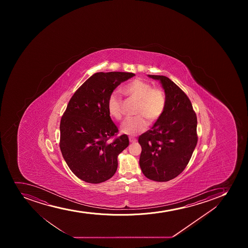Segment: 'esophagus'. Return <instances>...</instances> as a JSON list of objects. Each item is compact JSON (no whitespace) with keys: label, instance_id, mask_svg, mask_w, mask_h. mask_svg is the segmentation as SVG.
Masks as SVG:
<instances>
[{"label":"esophagus","instance_id":"esophagus-1","mask_svg":"<svg viewBox=\"0 0 248 248\" xmlns=\"http://www.w3.org/2000/svg\"><path fill=\"white\" fill-rule=\"evenodd\" d=\"M129 141H130L131 143H135L137 142V139H135V138H129Z\"/></svg>","mask_w":248,"mask_h":248}]
</instances>
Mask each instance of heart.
<instances>
[{"mask_svg": "<svg viewBox=\"0 0 248 248\" xmlns=\"http://www.w3.org/2000/svg\"><path fill=\"white\" fill-rule=\"evenodd\" d=\"M128 97L138 101L136 117L126 119L120 126L121 132L128 135H137L147 128L149 122L158 120L166 108V95L158 88H154L151 84L141 79H135L122 89ZM108 112L115 120L122 118V99L116 92L110 93L108 101Z\"/></svg>", "mask_w": 248, "mask_h": 248, "instance_id": "obj_1", "label": "heart"}]
</instances>
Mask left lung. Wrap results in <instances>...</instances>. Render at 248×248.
<instances>
[{
    "instance_id": "8db88e82",
    "label": "left lung",
    "mask_w": 248,
    "mask_h": 248,
    "mask_svg": "<svg viewBox=\"0 0 248 248\" xmlns=\"http://www.w3.org/2000/svg\"><path fill=\"white\" fill-rule=\"evenodd\" d=\"M159 81L166 108L152 128L139 137L140 169L148 179L167 182L181 174L197 144V118L186 93L167 77L148 75Z\"/></svg>"
}]
</instances>
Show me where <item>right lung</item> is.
Masks as SVG:
<instances>
[{"label": "right lung", "instance_id": "right-lung-1", "mask_svg": "<svg viewBox=\"0 0 248 248\" xmlns=\"http://www.w3.org/2000/svg\"><path fill=\"white\" fill-rule=\"evenodd\" d=\"M133 73H97L74 93L60 124V148L69 169L90 184L110 179L118 167V155L128 147V136L113 141L118 128L108 112V101L119 85Z\"/></svg>", "mask_w": 248, "mask_h": 248}]
</instances>
